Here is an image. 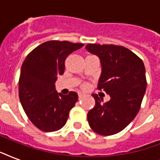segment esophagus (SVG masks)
<instances>
[{"instance_id":"obj_1","label":"esophagus","mask_w":160,"mask_h":160,"mask_svg":"<svg viewBox=\"0 0 160 160\" xmlns=\"http://www.w3.org/2000/svg\"><path fill=\"white\" fill-rule=\"evenodd\" d=\"M78 95H79V99L80 100V99H82L85 96V94L83 92H78Z\"/></svg>"}]
</instances>
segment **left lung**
I'll list each match as a JSON object with an SVG mask.
<instances>
[{"instance_id": "1", "label": "left lung", "mask_w": 160, "mask_h": 160, "mask_svg": "<svg viewBox=\"0 0 160 160\" xmlns=\"http://www.w3.org/2000/svg\"><path fill=\"white\" fill-rule=\"evenodd\" d=\"M85 49L98 55L102 65L97 90L110 96L108 102L102 103V98L93 94L95 105L88 112V122L100 135L117 134L129 125L140 109L147 85L144 62L121 46L88 44Z\"/></svg>"}]
</instances>
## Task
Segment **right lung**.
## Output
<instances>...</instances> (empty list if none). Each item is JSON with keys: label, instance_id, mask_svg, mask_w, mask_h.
I'll return each mask as SVG.
<instances>
[{"label": "right lung", "instance_id": "add662e5", "mask_svg": "<svg viewBox=\"0 0 160 160\" xmlns=\"http://www.w3.org/2000/svg\"><path fill=\"white\" fill-rule=\"evenodd\" d=\"M83 46L66 41H46L24 60L19 79V98L29 119L42 131L61 129L77 102V93L58 94L55 83L64 74L68 55Z\"/></svg>", "mask_w": 160, "mask_h": 160}]
</instances>
